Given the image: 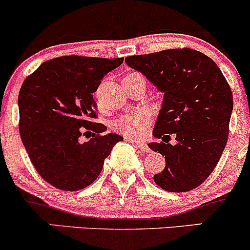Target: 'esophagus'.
Listing matches in <instances>:
<instances>
[{
  "instance_id": "34e87169",
  "label": "esophagus",
  "mask_w": 250,
  "mask_h": 250,
  "mask_svg": "<svg viewBox=\"0 0 250 250\" xmlns=\"http://www.w3.org/2000/svg\"><path fill=\"white\" fill-rule=\"evenodd\" d=\"M132 143H135V146H137V148H140L141 150H143V151L150 150V149H149V146H146V143L143 142V141H132Z\"/></svg>"
}]
</instances>
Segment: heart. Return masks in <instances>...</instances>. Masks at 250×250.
Returning <instances> with one entry per match:
<instances>
[{"instance_id": "heart-1", "label": "heart", "mask_w": 250, "mask_h": 250, "mask_svg": "<svg viewBox=\"0 0 250 250\" xmlns=\"http://www.w3.org/2000/svg\"><path fill=\"white\" fill-rule=\"evenodd\" d=\"M136 74L137 73H128L125 77L136 76ZM150 120V113L143 109H136L123 115L119 120H117L114 123V128L124 133L126 137L138 138L146 133Z\"/></svg>"}]
</instances>
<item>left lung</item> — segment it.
<instances>
[{
  "label": "left lung",
  "mask_w": 250,
  "mask_h": 250,
  "mask_svg": "<svg viewBox=\"0 0 250 250\" xmlns=\"http://www.w3.org/2000/svg\"><path fill=\"white\" fill-rule=\"evenodd\" d=\"M125 62L164 92L153 131L163 142L148 146L165 156L166 166L154 182L171 192L195 189L215 168L228 142L230 85L212 59L190 48L127 56ZM173 133L176 145L169 143Z\"/></svg>",
  "instance_id": "obj_1"
}]
</instances>
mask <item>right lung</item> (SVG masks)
Returning <instances> with one entry per match:
<instances>
[{
  "instance_id": "right-lung-1",
  "label": "right lung",
  "mask_w": 250,
  "mask_h": 250,
  "mask_svg": "<svg viewBox=\"0 0 250 250\" xmlns=\"http://www.w3.org/2000/svg\"><path fill=\"white\" fill-rule=\"evenodd\" d=\"M124 59L60 56L45 61L20 89L19 131L22 144L40 176L53 187L77 191L96 181L117 133L95 123L94 94L107 73ZM94 130V139L82 143L80 136Z\"/></svg>"
}]
</instances>
